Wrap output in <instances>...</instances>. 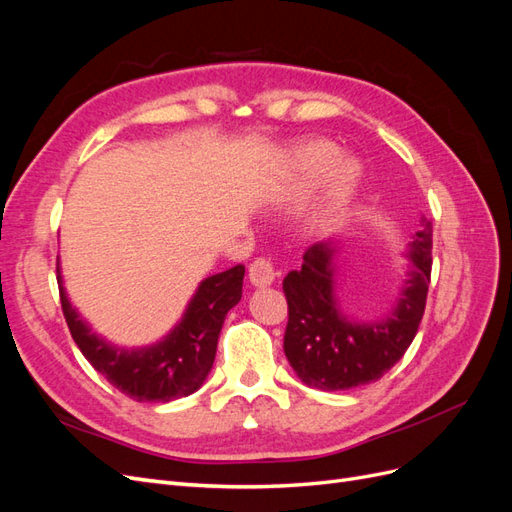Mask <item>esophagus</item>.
Segmentation results:
<instances>
[{
    "label": "esophagus",
    "mask_w": 512,
    "mask_h": 512,
    "mask_svg": "<svg viewBox=\"0 0 512 512\" xmlns=\"http://www.w3.org/2000/svg\"><path fill=\"white\" fill-rule=\"evenodd\" d=\"M247 275H250V282L254 286H269L275 280V267L273 260L267 256H258L250 262V269H247Z\"/></svg>",
    "instance_id": "esophagus-1"
}]
</instances>
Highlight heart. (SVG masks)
<instances>
[{
	"label": "heart",
	"mask_w": 512,
	"mask_h": 512,
	"mask_svg": "<svg viewBox=\"0 0 512 512\" xmlns=\"http://www.w3.org/2000/svg\"><path fill=\"white\" fill-rule=\"evenodd\" d=\"M337 160V147L324 141H314L303 145L297 153H294V175H297L299 188H312L324 175L329 173ZM356 181H359V168L354 162L346 160L337 164L331 175L329 183V196H327V213L339 215L344 207L350 203L354 194Z\"/></svg>",
	"instance_id": "1"
}]
</instances>
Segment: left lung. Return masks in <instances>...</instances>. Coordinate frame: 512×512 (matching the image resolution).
Returning a JSON list of instances; mask_svg holds the SVG:
<instances>
[{
    "label": "left lung",
    "instance_id": "1",
    "mask_svg": "<svg viewBox=\"0 0 512 512\" xmlns=\"http://www.w3.org/2000/svg\"><path fill=\"white\" fill-rule=\"evenodd\" d=\"M412 245L410 280L391 316L356 324L339 314L333 297V247L314 243L301 271L284 277L288 324L284 352L297 376L320 391H346L380 380L410 348L425 314L431 282V220H421Z\"/></svg>",
    "mask_w": 512,
    "mask_h": 512
}]
</instances>
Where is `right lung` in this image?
<instances>
[{"label":"right lung","instance_id":"obj_1","mask_svg":"<svg viewBox=\"0 0 512 512\" xmlns=\"http://www.w3.org/2000/svg\"><path fill=\"white\" fill-rule=\"evenodd\" d=\"M243 273L245 267L235 265L207 277L198 286L179 327L164 342L145 350H117L91 333L72 309L59 277L61 312L85 359L119 393L134 401H173L194 393L205 382L218 350L224 318L241 299Z\"/></svg>","mask_w":512,"mask_h":512}]
</instances>
